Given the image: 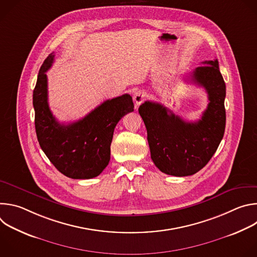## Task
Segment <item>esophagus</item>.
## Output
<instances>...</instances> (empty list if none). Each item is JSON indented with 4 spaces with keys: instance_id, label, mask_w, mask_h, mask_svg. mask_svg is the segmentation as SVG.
Instances as JSON below:
<instances>
[{
    "instance_id": "esophagus-1",
    "label": "esophagus",
    "mask_w": 257,
    "mask_h": 257,
    "mask_svg": "<svg viewBox=\"0 0 257 257\" xmlns=\"http://www.w3.org/2000/svg\"><path fill=\"white\" fill-rule=\"evenodd\" d=\"M144 98H145V92H144V91L138 90V91H136V92L134 93L133 100H134V102H135V104H136L137 106L140 105V104L143 102Z\"/></svg>"
}]
</instances>
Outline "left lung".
I'll use <instances>...</instances> for the list:
<instances>
[{"label": "left lung", "instance_id": "8db88e82", "mask_svg": "<svg viewBox=\"0 0 257 257\" xmlns=\"http://www.w3.org/2000/svg\"><path fill=\"white\" fill-rule=\"evenodd\" d=\"M190 81L207 92L201 119L186 122L159 102L145 101L138 112L148 130L152 160L165 174L184 177L200 171L221 143L226 126V84L217 60L202 62Z\"/></svg>", "mask_w": 257, "mask_h": 257}]
</instances>
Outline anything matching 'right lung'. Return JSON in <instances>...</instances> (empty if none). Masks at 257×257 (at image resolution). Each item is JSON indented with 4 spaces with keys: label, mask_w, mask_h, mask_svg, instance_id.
<instances>
[{
    "label": "right lung",
    "mask_w": 257,
    "mask_h": 257,
    "mask_svg": "<svg viewBox=\"0 0 257 257\" xmlns=\"http://www.w3.org/2000/svg\"><path fill=\"white\" fill-rule=\"evenodd\" d=\"M54 58L51 54L45 60L33 90L36 136L59 172L72 179H91L108 165L114 129L121 118L133 112L132 97L123 94L107 99L76 122L59 123L48 102L46 72L52 67Z\"/></svg>",
    "instance_id": "right-lung-1"
}]
</instances>
